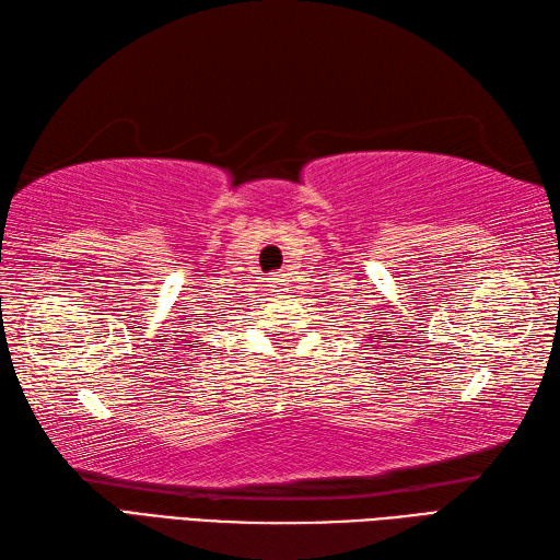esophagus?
I'll return each mask as SVG.
<instances>
[{
	"mask_svg": "<svg viewBox=\"0 0 560 560\" xmlns=\"http://www.w3.org/2000/svg\"><path fill=\"white\" fill-rule=\"evenodd\" d=\"M270 288H272V292H280V294L288 292V290H290L288 276H284V272H278V276H272V278H270Z\"/></svg>",
	"mask_w": 560,
	"mask_h": 560,
	"instance_id": "34e87169",
	"label": "esophagus"
}]
</instances>
